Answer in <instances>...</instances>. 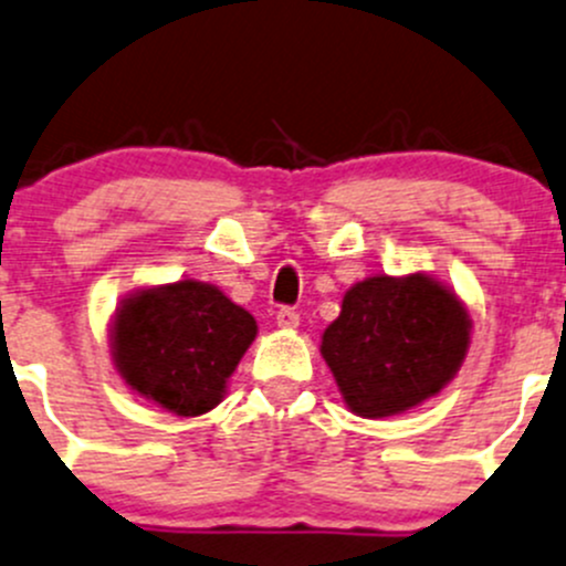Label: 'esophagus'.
I'll use <instances>...</instances> for the list:
<instances>
[{"label": "esophagus", "mask_w": 566, "mask_h": 566, "mask_svg": "<svg viewBox=\"0 0 566 566\" xmlns=\"http://www.w3.org/2000/svg\"><path fill=\"white\" fill-rule=\"evenodd\" d=\"M277 326L294 329V326H300V313H296L294 307H281V311H277Z\"/></svg>", "instance_id": "esophagus-1"}]
</instances>
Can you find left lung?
<instances>
[{
  "mask_svg": "<svg viewBox=\"0 0 566 566\" xmlns=\"http://www.w3.org/2000/svg\"><path fill=\"white\" fill-rule=\"evenodd\" d=\"M471 322L428 275H378L352 285L326 326L322 354L359 417H392L441 392L469 348Z\"/></svg>",
  "mask_w": 566,
  "mask_h": 566,
  "instance_id": "left-lung-1",
  "label": "left lung"
}]
</instances>
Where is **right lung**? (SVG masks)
I'll use <instances>...</instances> for the list:
<instances>
[{"label": "right lung", "instance_id": "add662e5", "mask_svg": "<svg viewBox=\"0 0 566 566\" xmlns=\"http://www.w3.org/2000/svg\"><path fill=\"white\" fill-rule=\"evenodd\" d=\"M255 337V318L209 283L179 281L122 302L111 329L119 376L177 417L223 400L226 381Z\"/></svg>", "mask_w": 566, "mask_h": 566}]
</instances>
